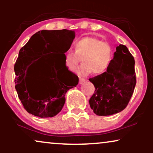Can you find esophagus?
Segmentation results:
<instances>
[{
	"label": "esophagus",
	"instance_id": "esophagus-1",
	"mask_svg": "<svg viewBox=\"0 0 153 153\" xmlns=\"http://www.w3.org/2000/svg\"><path fill=\"white\" fill-rule=\"evenodd\" d=\"M85 81V78H80V79H79V84H82Z\"/></svg>",
	"mask_w": 153,
	"mask_h": 153
}]
</instances>
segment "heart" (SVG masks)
Returning a JSON list of instances; mask_svg holds the SVG:
<instances>
[{
    "label": "heart",
    "mask_w": 153,
    "mask_h": 153,
    "mask_svg": "<svg viewBox=\"0 0 153 153\" xmlns=\"http://www.w3.org/2000/svg\"><path fill=\"white\" fill-rule=\"evenodd\" d=\"M74 48L75 53L71 50L65 52V64L70 71H74L82 58L83 64L77 70L80 76H85L92 72L95 74L105 73L114 57V49L111 44L91 36L76 40Z\"/></svg>",
    "instance_id": "b5f03b06"
}]
</instances>
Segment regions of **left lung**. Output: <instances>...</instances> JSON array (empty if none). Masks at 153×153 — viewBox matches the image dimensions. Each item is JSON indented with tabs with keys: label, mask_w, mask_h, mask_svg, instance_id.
Wrapping results in <instances>:
<instances>
[{
	"label": "left lung",
	"mask_w": 153,
	"mask_h": 153,
	"mask_svg": "<svg viewBox=\"0 0 153 153\" xmlns=\"http://www.w3.org/2000/svg\"><path fill=\"white\" fill-rule=\"evenodd\" d=\"M134 64L127 47L120 45L116 47L109 68L89 79L96 88L89 104L96 115L114 114L127 107L136 85Z\"/></svg>",
	"instance_id": "1"
}]
</instances>
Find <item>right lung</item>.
Returning a JSON list of instances; mask_svg holds the SVG:
<instances>
[{
  "label": "right lung",
  "instance_id": "add662e5",
  "mask_svg": "<svg viewBox=\"0 0 153 153\" xmlns=\"http://www.w3.org/2000/svg\"><path fill=\"white\" fill-rule=\"evenodd\" d=\"M74 31L42 30L36 32L19 51L14 65L15 88L24 108L41 118L56 116L65 102V94L78 83V77L68 71L65 52L71 47ZM53 52L51 59L37 68L33 77L41 79V86L31 90L27 86L28 68L44 54ZM40 58L39 59L38 57Z\"/></svg>",
  "mask_w": 153,
  "mask_h": 153
}]
</instances>
